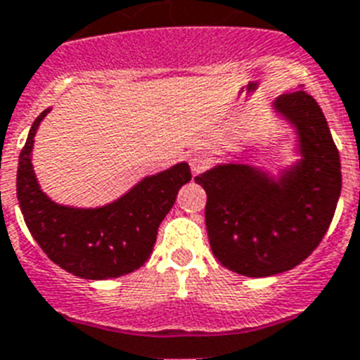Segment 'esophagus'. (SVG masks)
<instances>
[{
    "mask_svg": "<svg viewBox=\"0 0 360 360\" xmlns=\"http://www.w3.org/2000/svg\"><path fill=\"white\" fill-rule=\"evenodd\" d=\"M207 163H210V158H207V154L204 150H193L189 154V165H191V171L195 174L202 173L207 167Z\"/></svg>",
    "mask_w": 360,
    "mask_h": 360,
    "instance_id": "obj_1",
    "label": "esophagus"
}]
</instances>
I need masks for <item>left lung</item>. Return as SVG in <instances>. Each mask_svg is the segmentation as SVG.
I'll return each mask as SVG.
<instances>
[{
	"mask_svg": "<svg viewBox=\"0 0 360 360\" xmlns=\"http://www.w3.org/2000/svg\"><path fill=\"white\" fill-rule=\"evenodd\" d=\"M272 108L296 130L298 162L278 178L233 162L195 176L207 195L213 255L248 278L281 274L307 259L331 224L342 187L340 156L319 103L298 90Z\"/></svg>",
	"mask_w": 360,
	"mask_h": 360,
	"instance_id": "obj_1",
	"label": "left lung"
}]
</instances>
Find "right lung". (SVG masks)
<instances>
[{"mask_svg": "<svg viewBox=\"0 0 360 360\" xmlns=\"http://www.w3.org/2000/svg\"><path fill=\"white\" fill-rule=\"evenodd\" d=\"M49 110L32 123L18 162L16 195L27 228L47 257L70 274L84 280L130 274L153 254L160 222L173 207L178 189L191 180V169L180 162L145 176L106 206L56 204L40 189L31 162L34 136Z\"/></svg>", "mask_w": 360, "mask_h": 360, "instance_id": "right-lung-1", "label": "right lung"}]
</instances>
